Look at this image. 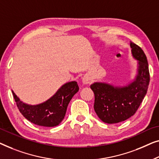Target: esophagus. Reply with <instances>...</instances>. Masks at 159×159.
I'll return each mask as SVG.
<instances>
[{"label": "esophagus", "mask_w": 159, "mask_h": 159, "mask_svg": "<svg viewBox=\"0 0 159 159\" xmlns=\"http://www.w3.org/2000/svg\"><path fill=\"white\" fill-rule=\"evenodd\" d=\"M82 82L84 83V84H89V83L91 82L90 78H89V76H87V75H85V76L83 77Z\"/></svg>", "instance_id": "1"}]
</instances>
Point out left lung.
Returning <instances> with one entry per match:
<instances>
[{
	"instance_id": "8db88e82",
	"label": "left lung",
	"mask_w": 159,
	"mask_h": 159,
	"mask_svg": "<svg viewBox=\"0 0 159 159\" xmlns=\"http://www.w3.org/2000/svg\"><path fill=\"white\" fill-rule=\"evenodd\" d=\"M133 56L138 60L135 80L125 87H114L104 83L91 85L94 93L93 108L100 120L109 124L118 123L132 117L146 96L150 81L147 57L139 46L131 42Z\"/></svg>"
}]
</instances>
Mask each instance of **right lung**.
<instances>
[{
    "instance_id": "add662e5",
    "label": "right lung",
    "mask_w": 159,
    "mask_h": 159,
    "mask_svg": "<svg viewBox=\"0 0 159 159\" xmlns=\"http://www.w3.org/2000/svg\"><path fill=\"white\" fill-rule=\"evenodd\" d=\"M79 89L76 81L68 82L48 101L37 105L24 104L12 93L18 109L26 120L39 126L55 127L64 119L69 102Z\"/></svg>"
}]
</instances>
